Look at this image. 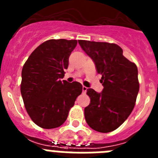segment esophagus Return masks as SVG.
Instances as JSON below:
<instances>
[{
    "label": "esophagus",
    "mask_w": 158,
    "mask_h": 158,
    "mask_svg": "<svg viewBox=\"0 0 158 158\" xmlns=\"http://www.w3.org/2000/svg\"><path fill=\"white\" fill-rule=\"evenodd\" d=\"M87 89L88 88L86 87V86H82V91H83L84 93H85L86 91H87Z\"/></svg>",
    "instance_id": "obj_1"
}]
</instances>
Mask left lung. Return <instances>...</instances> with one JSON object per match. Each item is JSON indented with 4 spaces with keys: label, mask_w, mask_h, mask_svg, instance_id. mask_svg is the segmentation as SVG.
Instances as JSON below:
<instances>
[{
    "label": "left lung",
    "mask_w": 158,
    "mask_h": 158,
    "mask_svg": "<svg viewBox=\"0 0 158 158\" xmlns=\"http://www.w3.org/2000/svg\"><path fill=\"white\" fill-rule=\"evenodd\" d=\"M102 75L104 89H87L90 104L85 108V120L92 129L107 133L116 130L133 111L139 91L138 68L123 56L115 43L78 40Z\"/></svg>",
    "instance_id": "8db88e82"
}]
</instances>
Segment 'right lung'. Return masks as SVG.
Masks as SVG:
<instances>
[{"mask_svg":"<svg viewBox=\"0 0 158 158\" xmlns=\"http://www.w3.org/2000/svg\"><path fill=\"white\" fill-rule=\"evenodd\" d=\"M77 44V40H47L31 54L23 65L22 98L30 118L40 127L53 129L62 125L81 94V84L61 80Z\"/></svg>","mask_w":158,"mask_h":158,"instance_id":"right-lung-1","label":"right lung"}]
</instances>
